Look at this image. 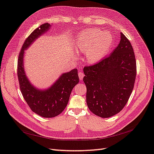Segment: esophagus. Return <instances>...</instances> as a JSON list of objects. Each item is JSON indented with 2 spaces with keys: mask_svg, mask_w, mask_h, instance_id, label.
I'll list each match as a JSON object with an SVG mask.
<instances>
[{
  "mask_svg": "<svg viewBox=\"0 0 154 154\" xmlns=\"http://www.w3.org/2000/svg\"><path fill=\"white\" fill-rule=\"evenodd\" d=\"M78 75H79V78H80V80H82L83 79V78L84 77V74L82 72H79V73H78Z\"/></svg>",
  "mask_w": 154,
  "mask_h": 154,
  "instance_id": "obj_1",
  "label": "esophagus"
}]
</instances>
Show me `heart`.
I'll return each instance as SVG.
<instances>
[{"instance_id":"obj_1","label":"heart","mask_w":154,"mask_h":154,"mask_svg":"<svg viewBox=\"0 0 154 154\" xmlns=\"http://www.w3.org/2000/svg\"><path fill=\"white\" fill-rule=\"evenodd\" d=\"M113 39L109 33L98 29H90L81 33L75 41L76 47L86 54L87 60L94 63L104 57L110 50Z\"/></svg>"}]
</instances>
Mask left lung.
I'll list each match as a JSON object with an SVG mask.
<instances>
[{
	"mask_svg": "<svg viewBox=\"0 0 154 154\" xmlns=\"http://www.w3.org/2000/svg\"><path fill=\"white\" fill-rule=\"evenodd\" d=\"M86 101L90 111L102 118L121 111L134 89L137 65L131 44L122 33L118 46L98 63L84 68Z\"/></svg>",
	"mask_w": 154,
	"mask_h": 154,
	"instance_id": "left-lung-1",
	"label": "left lung"
}]
</instances>
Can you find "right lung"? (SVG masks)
<instances>
[{"label":"right lung","instance_id":"1","mask_svg":"<svg viewBox=\"0 0 154 154\" xmlns=\"http://www.w3.org/2000/svg\"><path fill=\"white\" fill-rule=\"evenodd\" d=\"M50 26L51 24L48 23L41 24L31 33L23 45L17 63L18 80L23 98L33 112L45 118L55 117L63 112L67 105L72 89L79 82L76 69L62 74L47 90L36 89L27 78L23 67L24 50L46 32Z\"/></svg>","mask_w":154,"mask_h":154}]
</instances>
